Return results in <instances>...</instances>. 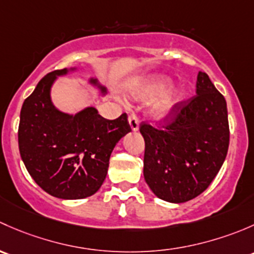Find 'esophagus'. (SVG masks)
<instances>
[{
	"label": "esophagus",
	"mask_w": 254,
	"mask_h": 254,
	"mask_svg": "<svg viewBox=\"0 0 254 254\" xmlns=\"http://www.w3.org/2000/svg\"><path fill=\"white\" fill-rule=\"evenodd\" d=\"M128 122H129L130 129L138 130V128H139V120H138L137 115L130 114L129 116H128Z\"/></svg>",
	"instance_id": "1"
}]
</instances>
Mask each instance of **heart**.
<instances>
[{
    "label": "heart",
    "mask_w": 254,
    "mask_h": 254,
    "mask_svg": "<svg viewBox=\"0 0 254 254\" xmlns=\"http://www.w3.org/2000/svg\"><path fill=\"white\" fill-rule=\"evenodd\" d=\"M171 84V79L166 75H155L149 79H146L144 88H143V94L144 96H154L158 94L164 93ZM185 93L181 89H172V90L166 91L161 98L156 101L154 106V112L159 117H167L171 115L175 108L180 104V101L184 99Z\"/></svg>",
    "instance_id": "heart-1"
}]
</instances>
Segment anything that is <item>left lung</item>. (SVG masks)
Wrapping results in <instances>:
<instances>
[{
  "instance_id": "obj_1",
  "label": "left lung",
  "mask_w": 254,
  "mask_h": 254,
  "mask_svg": "<svg viewBox=\"0 0 254 254\" xmlns=\"http://www.w3.org/2000/svg\"><path fill=\"white\" fill-rule=\"evenodd\" d=\"M193 98L180 101L161 128L142 122L145 182L154 194L185 203L204 192L223 166L229 149L226 101L205 72Z\"/></svg>"
}]
</instances>
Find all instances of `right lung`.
<instances>
[{"mask_svg":"<svg viewBox=\"0 0 254 254\" xmlns=\"http://www.w3.org/2000/svg\"><path fill=\"white\" fill-rule=\"evenodd\" d=\"M67 73L64 68L46 74L25 99L18 144L28 172L45 192L61 199H82L98 192L115 145L132 129L127 114L106 120L95 108L75 115L55 108L50 90L57 75ZM90 83L98 85L96 79Z\"/></svg>","mask_w":254,"mask_h":254,"instance_id":"add662e5","label":"right lung"}]
</instances>
